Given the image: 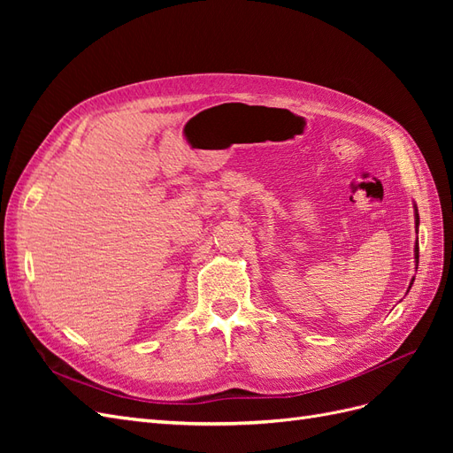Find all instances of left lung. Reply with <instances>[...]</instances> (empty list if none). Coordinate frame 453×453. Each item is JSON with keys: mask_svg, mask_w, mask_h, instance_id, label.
<instances>
[{"mask_svg": "<svg viewBox=\"0 0 453 453\" xmlns=\"http://www.w3.org/2000/svg\"><path fill=\"white\" fill-rule=\"evenodd\" d=\"M414 217H416V232H418V226H419V215H418V208H416V203H414ZM414 258H416V268H418V263H419V245H418V240H416V245H414ZM412 283H414V280L410 281V285H408V291H410V287H412Z\"/></svg>", "mask_w": 453, "mask_h": 453, "instance_id": "1", "label": "left lung"}]
</instances>
